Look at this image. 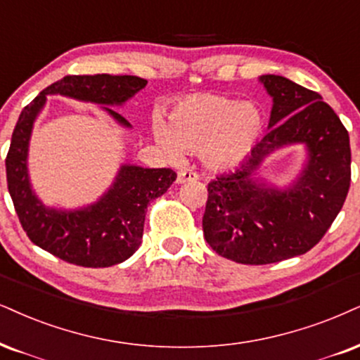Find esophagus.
<instances>
[{
	"label": "esophagus",
	"mask_w": 360,
	"mask_h": 360,
	"mask_svg": "<svg viewBox=\"0 0 360 360\" xmlns=\"http://www.w3.org/2000/svg\"><path fill=\"white\" fill-rule=\"evenodd\" d=\"M197 173L192 170H180L179 175H176V184H187V181H195L197 180Z\"/></svg>",
	"instance_id": "esophagus-1"
}]
</instances>
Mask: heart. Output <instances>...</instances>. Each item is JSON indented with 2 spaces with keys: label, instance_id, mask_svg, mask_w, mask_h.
<instances>
[{
  "label": "heart",
  "instance_id": "b5f03b06",
  "mask_svg": "<svg viewBox=\"0 0 360 360\" xmlns=\"http://www.w3.org/2000/svg\"><path fill=\"white\" fill-rule=\"evenodd\" d=\"M160 148L170 158L198 152L212 172L235 170L259 146L265 131V113L252 101H238L220 93H193L173 103L168 122L152 120Z\"/></svg>",
  "mask_w": 360,
  "mask_h": 360
}]
</instances>
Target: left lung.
<instances>
[{"label":"left lung","mask_w":360,"mask_h":360,"mask_svg":"<svg viewBox=\"0 0 360 360\" xmlns=\"http://www.w3.org/2000/svg\"><path fill=\"white\" fill-rule=\"evenodd\" d=\"M259 82L272 98L269 133L230 175L208 184L202 227L217 254L238 264L265 265L309 252L342 208L350 185L349 133L316 91L278 75ZM304 144L303 168L283 188L259 175L282 148Z\"/></svg>","instance_id":"obj_1"}]
</instances>
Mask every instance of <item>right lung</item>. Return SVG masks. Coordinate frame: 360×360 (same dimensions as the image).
<instances>
[{
    "label": "right lung",
    "mask_w": 360,
    "mask_h": 360,
    "mask_svg": "<svg viewBox=\"0 0 360 360\" xmlns=\"http://www.w3.org/2000/svg\"><path fill=\"white\" fill-rule=\"evenodd\" d=\"M139 77L70 75L39 93L21 112L6 157V180L21 227L34 245L58 259L82 267H110L139 250L146 207L170 188L176 173L170 168L120 165L108 190L96 202L78 208L48 207L30 180L28 152L34 122L48 95H60L98 105L123 128L130 123L112 106H122L146 86Z\"/></svg>",
    "instance_id": "obj_1"
}]
</instances>
